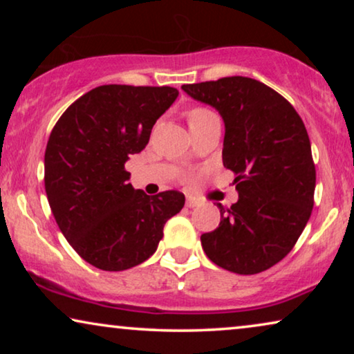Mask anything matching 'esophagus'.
<instances>
[{
    "instance_id": "esophagus-1",
    "label": "esophagus",
    "mask_w": 354,
    "mask_h": 354,
    "mask_svg": "<svg viewBox=\"0 0 354 354\" xmlns=\"http://www.w3.org/2000/svg\"><path fill=\"white\" fill-rule=\"evenodd\" d=\"M200 206V201L193 196H187V207H196Z\"/></svg>"
}]
</instances>
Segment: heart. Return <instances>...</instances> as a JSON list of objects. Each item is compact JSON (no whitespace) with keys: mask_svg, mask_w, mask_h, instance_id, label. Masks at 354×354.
Wrapping results in <instances>:
<instances>
[{"mask_svg":"<svg viewBox=\"0 0 354 354\" xmlns=\"http://www.w3.org/2000/svg\"><path fill=\"white\" fill-rule=\"evenodd\" d=\"M207 115H212V113L209 109H205V108H196L193 109L190 114H188V124H195L198 120L207 118Z\"/></svg>","mask_w":354,"mask_h":354,"instance_id":"1","label":"heart"}]
</instances>
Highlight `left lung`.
Returning a JSON list of instances; mask_svg holds the SVG:
<instances>
[{
    "mask_svg": "<svg viewBox=\"0 0 354 354\" xmlns=\"http://www.w3.org/2000/svg\"><path fill=\"white\" fill-rule=\"evenodd\" d=\"M224 120V167L235 172L239 201L216 230L201 235L207 258L230 272L251 275L282 261L306 227L314 205L311 143L293 106L248 77L182 85Z\"/></svg>",
    "mask_w": 354,
    "mask_h": 354,
    "instance_id": "obj_1",
    "label": "left lung"
}]
</instances>
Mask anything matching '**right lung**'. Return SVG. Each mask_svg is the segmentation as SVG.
Returning <instances> with one entry per match:
<instances>
[{
	"label": "right lung",
	"instance_id": "add662e5",
	"mask_svg": "<svg viewBox=\"0 0 354 354\" xmlns=\"http://www.w3.org/2000/svg\"><path fill=\"white\" fill-rule=\"evenodd\" d=\"M177 96L172 86L101 85L53 129L45 151L48 203L66 240L95 268L118 272L142 264L185 205L180 192L135 190L124 167Z\"/></svg>",
	"mask_w": 354,
	"mask_h": 354
}]
</instances>
